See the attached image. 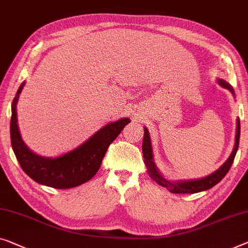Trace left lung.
Instances as JSON below:
<instances>
[{
	"mask_svg": "<svg viewBox=\"0 0 248 248\" xmlns=\"http://www.w3.org/2000/svg\"><path fill=\"white\" fill-rule=\"evenodd\" d=\"M217 82H218L220 87L230 90L232 93V95L235 97L234 89L232 88L230 83L226 82V81L223 79H219V78L217 79ZM239 135H241V123H239V119L237 118L235 146H234V149L232 151L231 156L228 157V159L225 161L216 171L212 172L210 175L206 177H202V178L175 180V182H173V180H169L167 178H165L156 166V162H155V159H154L153 145H151V138H150L149 131H148V129L145 127V134H143V141H142V155H143V159H145L147 171L155 182H156L158 185H160L161 187L167 188V189L172 194H195V193H201V191L210 189V188L218 184L220 180L226 176V173L232 167V161H234V158L238 149Z\"/></svg>",
	"mask_w": 248,
	"mask_h": 248,
	"instance_id": "obj_1",
	"label": "left lung"
}]
</instances>
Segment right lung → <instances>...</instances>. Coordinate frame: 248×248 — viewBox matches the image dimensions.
<instances>
[{"label": "right lung", "instance_id": "add662e5", "mask_svg": "<svg viewBox=\"0 0 248 248\" xmlns=\"http://www.w3.org/2000/svg\"><path fill=\"white\" fill-rule=\"evenodd\" d=\"M25 81L21 84L12 102L11 117V143L21 168L38 184L44 186L66 189L82 185L90 180L100 168L103 157L114 139L125 124L130 123L129 118H121L107 124L79 147L59 157H43L33 153L22 139L17 124L16 105Z\"/></svg>", "mask_w": 248, "mask_h": 248}]
</instances>
